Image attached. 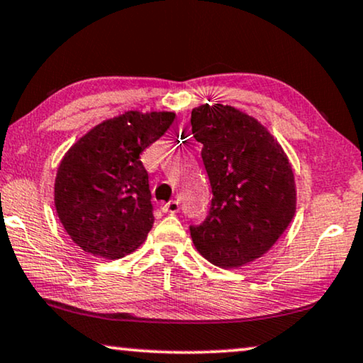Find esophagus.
I'll return each instance as SVG.
<instances>
[{
    "mask_svg": "<svg viewBox=\"0 0 363 363\" xmlns=\"http://www.w3.org/2000/svg\"><path fill=\"white\" fill-rule=\"evenodd\" d=\"M162 212H167V213H177L179 212V202L177 201H171L167 203H162Z\"/></svg>",
    "mask_w": 363,
    "mask_h": 363,
    "instance_id": "1",
    "label": "esophagus"
}]
</instances>
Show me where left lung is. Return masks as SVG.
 Instances as JSON below:
<instances>
[{
	"mask_svg": "<svg viewBox=\"0 0 363 363\" xmlns=\"http://www.w3.org/2000/svg\"><path fill=\"white\" fill-rule=\"evenodd\" d=\"M192 135L212 187L206 220L191 225L197 252L218 268H238L263 257L296 212L288 156L264 126L230 105H201Z\"/></svg>",
	"mask_w": 363,
	"mask_h": 363,
	"instance_id": "obj_1",
	"label": "left lung"
}]
</instances>
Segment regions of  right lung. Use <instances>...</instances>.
Masks as SVG:
<instances>
[{"label":"right lung","mask_w":363,"mask_h":363,"mask_svg":"<svg viewBox=\"0 0 363 363\" xmlns=\"http://www.w3.org/2000/svg\"><path fill=\"white\" fill-rule=\"evenodd\" d=\"M174 118L172 111H125L101 121L65 152L54 203L65 232L84 252L116 259L145 242L155 216L140 155Z\"/></svg>","instance_id":"add662e5"}]
</instances>
